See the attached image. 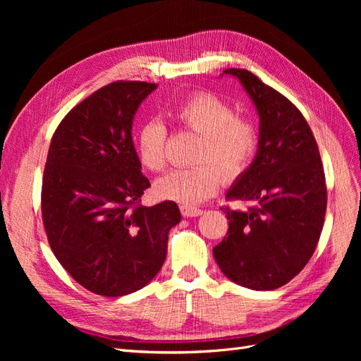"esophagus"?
Here are the masks:
<instances>
[{
	"instance_id": "1",
	"label": "esophagus",
	"mask_w": 361,
	"mask_h": 361,
	"mask_svg": "<svg viewBox=\"0 0 361 361\" xmlns=\"http://www.w3.org/2000/svg\"><path fill=\"white\" fill-rule=\"evenodd\" d=\"M180 212L185 218H191V216H199L203 214L202 209H197V207H191V206H180Z\"/></svg>"
}]
</instances>
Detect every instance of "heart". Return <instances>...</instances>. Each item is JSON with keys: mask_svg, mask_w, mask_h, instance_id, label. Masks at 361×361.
Listing matches in <instances>:
<instances>
[{"mask_svg": "<svg viewBox=\"0 0 361 361\" xmlns=\"http://www.w3.org/2000/svg\"><path fill=\"white\" fill-rule=\"evenodd\" d=\"M178 122L202 135L197 162L202 166L178 169L155 182L159 199L194 206L203 203L218 191L223 182L239 176L253 159L257 149V130L248 118L236 116L233 108L212 93H195L176 110ZM167 128L159 118H149L140 126L135 140L137 157L141 166L150 171H161L167 166ZM211 161L217 166L203 164Z\"/></svg>", "mask_w": 361, "mask_h": 361, "instance_id": "obj_1", "label": "heart"}]
</instances>
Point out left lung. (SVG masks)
Returning <instances> with one entry per match:
<instances>
[{"label": "left lung", "mask_w": 361, "mask_h": 361, "mask_svg": "<svg viewBox=\"0 0 361 361\" xmlns=\"http://www.w3.org/2000/svg\"><path fill=\"white\" fill-rule=\"evenodd\" d=\"M224 75L241 82L259 116L256 157L226 195L256 206L221 207L231 221L214 257L236 285L272 290L298 274L319 241L326 209L324 169L297 106L245 69Z\"/></svg>", "instance_id": "1"}]
</instances>
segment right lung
I'll return each mask as SVG.
<instances>
[{"mask_svg": "<svg viewBox=\"0 0 361 361\" xmlns=\"http://www.w3.org/2000/svg\"><path fill=\"white\" fill-rule=\"evenodd\" d=\"M157 87L108 84L76 105L51 140L42 183L49 245L81 286L104 297L149 285L180 221L170 200L133 207L150 187L134 146V116Z\"/></svg>", "mask_w": 361, "mask_h": 361, "instance_id": "obj_1", "label": "right lung"}]
</instances>
